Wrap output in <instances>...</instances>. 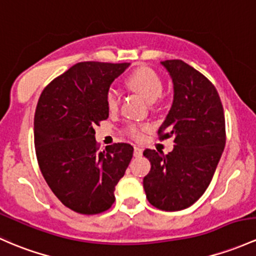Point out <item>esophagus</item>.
Segmentation results:
<instances>
[{"label":"esophagus","mask_w":256,"mask_h":256,"mask_svg":"<svg viewBox=\"0 0 256 256\" xmlns=\"http://www.w3.org/2000/svg\"><path fill=\"white\" fill-rule=\"evenodd\" d=\"M134 156H135V157H141L142 150L140 148V147H134Z\"/></svg>","instance_id":"esophagus-1"}]
</instances>
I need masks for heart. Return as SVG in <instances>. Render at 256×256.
<instances>
[{
    "label": "heart",
    "mask_w": 256,
    "mask_h": 256,
    "mask_svg": "<svg viewBox=\"0 0 256 256\" xmlns=\"http://www.w3.org/2000/svg\"><path fill=\"white\" fill-rule=\"evenodd\" d=\"M126 86L134 92L141 94L148 103H154L163 93V82L160 77L150 67H138L134 70L125 80ZM119 94L115 90L110 88L106 94V104L110 112H115L119 106ZM146 126L131 125L128 128V136L132 138H140L146 130Z\"/></svg>",
    "instance_id": "1"
}]
</instances>
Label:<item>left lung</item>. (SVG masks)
<instances>
[{
	"label": "left lung",
	"mask_w": 256,
	"mask_h": 256,
	"mask_svg": "<svg viewBox=\"0 0 256 256\" xmlns=\"http://www.w3.org/2000/svg\"><path fill=\"white\" fill-rule=\"evenodd\" d=\"M170 74L174 99L158 130L160 140L174 138L168 154L146 150L150 170L144 189L150 205L180 211L195 204L211 182L226 144V121L214 86L182 60L160 62Z\"/></svg>",
	"instance_id": "obj_1"
}]
</instances>
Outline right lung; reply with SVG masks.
<instances>
[{
	"instance_id": "right-lung-1",
	"label": "right lung",
	"mask_w": 256,
	"mask_h": 256,
	"mask_svg": "<svg viewBox=\"0 0 256 256\" xmlns=\"http://www.w3.org/2000/svg\"><path fill=\"white\" fill-rule=\"evenodd\" d=\"M128 62H78L44 88L34 116V144L45 182L72 211L96 214L115 201V186L134 147L114 144L100 150L94 126L106 120V94Z\"/></svg>"
}]
</instances>
